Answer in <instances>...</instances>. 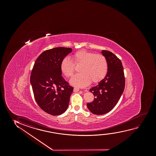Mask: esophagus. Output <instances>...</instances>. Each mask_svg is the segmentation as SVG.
Wrapping results in <instances>:
<instances>
[{
    "label": "esophagus",
    "mask_w": 156,
    "mask_h": 156,
    "mask_svg": "<svg viewBox=\"0 0 156 156\" xmlns=\"http://www.w3.org/2000/svg\"><path fill=\"white\" fill-rule=\"evenodd\" d=\"M79 91V89L78 88L75 87L73 89V92H77Z\"/></svg>",
    "instance_id": "34e87169"
}]
</instances>
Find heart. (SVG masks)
Listing matches in <instances>:
<instances>
[{"label":"heart","mask_w":156,"mask_h":156,"mask_svg":"<svg viewBox=\"0 0 156 156\" xmlns=\"http://www.w3.org/2000/svg\"><path fill=\"white\" fill-rule=\"evenodd\" d=\"M72 61L64 58L60 64V70L67 78L73 77L75 72V66L80 67V73L71 79V85L82 87L89 85L91 81L96 83L106 76L108 71L107 58L101 54H95L82 49L71 56Z\"/></svg>","instance_id":"1"}]
</instances>
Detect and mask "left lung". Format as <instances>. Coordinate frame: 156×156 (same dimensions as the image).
Wrapping results in <instances>:
<instances>
[{"label":"left lung","instance_id":"8db88e82","mask_svg":"<svg viewBox=\"0 0 156 156\" xmlns=\"http://www.w3.org/2000/svg\"><path fill=\"white\" fill-rule=\"evenodd\" d=\"M101 53L107 58L108 71L105 78L90 89L95 98L92 102L87 104L89 110L98 115L108 113L115 107L125 86L124 69L120 60L111 51L103 50Z\"/></svg>","mask_w":156,"mask_h":156}]
</instances>
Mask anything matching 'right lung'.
I'll return each instance as SVG.
<instances>
[{"instance_id": "right-lung-1", "label": "right lung", "mask_w": 156, "mask_h": 156, "mask_svg": "<svg viewBox=\"0 0 156 156\" xmlns=\"http://www.w3.org/2000/svg\"><path fill=\"white\" fill-rule=\"evenodd\" d=\"M72 49L56 47L47 49L37 58L30 76L35 100L49 115L64 113L68 107L73 87L62 76L60 64Z\"/></svg>"}]
</instances>
